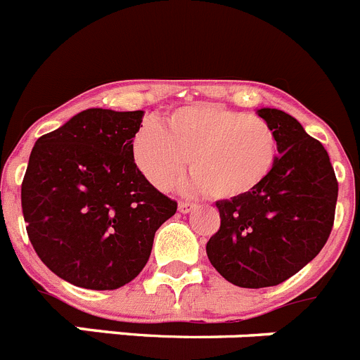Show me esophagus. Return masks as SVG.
Instances as JSON below:
<instances>
[{"instance_id": "34e87169", "label": "esophagus", "mask_w": 360, "mask_h": 360, "mask_svg": "<svg viewBox=\"0 0 360 360\" xmlns=\"http://www.w3.org/2000/svg\"><path fill=\"white\" fill-rule=\"evenodd\" d=\"M195 209H196L195 203H189V202H180V203H178V211L184 212V214H187V212H191V211H195Z\"/></svg>"}]
</instances>
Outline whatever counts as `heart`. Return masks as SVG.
<instances>
[{"instance_id":"obj_1","label":"heart","mask_w":360,"mask_h":360,"mask_svg":"<svg viewBox=\"0 0 360 360\" xmlns=\"http://www.w3.org/2000/svg\"><path fill=\"white\" fill-rule=\"evenodd\" d=\"M131 157L144 178L167 189L189 160L191 187L214 200L249 195L266 182L279 157V141L266 120L221 104L176 108L162 124H144L131 139Z\"/></svg>"}]
</instances>
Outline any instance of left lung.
<instances>
[{
  "instance_id": "1",
  "label": "left lung",
  "mask_w": 360,
  "mask_h": 360,
  "mask_svg": "<svg viewBox=\"0 0 360 360\" xmlns=\"http://www.w3.org/2000/svg\"><path fill=\"white\" fill-rule=\"evenodd\" d=\"M257 115L278 135V164L256 191L216 202L221 224L205 247L211 265L241 288L276 287L310 263L332 232L339 193L319 141L285 111Z\"/></svg>"
}]
</instances>
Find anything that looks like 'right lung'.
<instances>
[{
    "instance_id": "1",
    "label": "right lung",
    "mask_w": 360,
    "mask_h": 360,
    "mask_svg": "<svg viewBox=\"0 0 360 360\" xmlns=\"http://www.w3.org/2000/svg\"><path fill=\"white\" fill-rule=\"evenodd\" d=\"M144 111L90 108L39 136L21 184L28 238L65 281L115 290L141 274L153 238L176 212L131 157Z\"/></svg>"
}]
</instances>
